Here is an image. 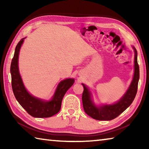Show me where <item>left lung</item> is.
Returning a JSON list of instances; mask_svg holds the SVG:
<instances>
[{
    "instance_id": "left-lung-1",
    "label": "left lung",
    "mask_w": 149,
    "mask_h": 149,
    "mask_svg": "<svg viewBox=\"0 0 149 149\" xmlns=\"http://www.w3.org/2000/svg\"><path fill=\"white\" fill-rule=\"evenodd\" d=\"M132 47L135 52L134 74L129 88L118 101L112 104L96 105L92 99L91 92L86 85L82 84L84 89L82 95L83 107L85 113L93 119L104 121L114 119L127 109L134 100L137 94L139 79V67L137 63V50L134 47Z\"/></svg>"
}]
</instances>
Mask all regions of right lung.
I'll list each match as a JSON object with an SVG mask.
<instances>
[{"label": "right lung", "mask_w": 149, "mask_h": 149, "mask_svg": "<svg viewBox=\"0 0 149 149\" xmlns=\"http://www.w3.org/2000/svg\"><path fill=\"white\" fill-rule=\"evenodd\" d=\"M25 38L22 39L15 49L14 55L10 66L12 87L17 102L29 115L35 118H49L55 115L61 108L62 100L68 90L74 84V79L68 78L60 81L54 95L49 100L37 98L27 91L19 74L18 58L20 48Z\"/></svg>", "instance_id": "right-lung-1"}]
</instances>
